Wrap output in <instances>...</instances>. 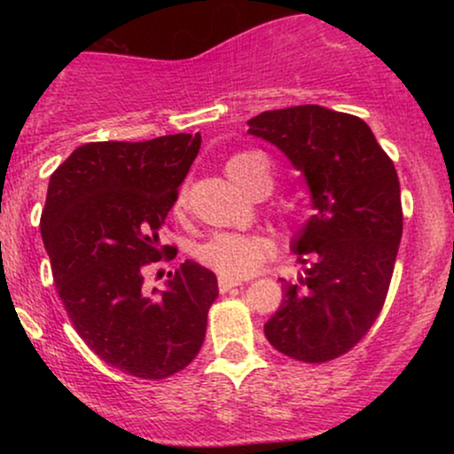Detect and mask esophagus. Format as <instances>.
I'll return each instance as SVG.
<instances>
[{
    "mask_svg": "<svg viewBox=\"0 0 454 454\" xmlns=\"http://www.w3.org/2000/svg\"><path fill=\"white\" fill-rule=\"evenodd\" d=\"M243 281L241 279H231V278H220V281H217V286H220V293L226 294L231 293L232 288H237V286H241Z\"/></svg>",
    "mask_w": 454,
    "mask_h": 454,
    "instance_id": "obj_1",
    "label": "esophagus"
}]
</instances>
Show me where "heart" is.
Returning <instances> with one entry per match:
<instances>
[{"label":"heart","mask_w":454,"mask_h":454,"mask_svg":"<svg viewBox=\"0 0 454 454\" xmlns=\"http://www.w3.org/2000/svg\"><path fill=\"white\" fill-rule=\"evenodd\" d=\"M226 175L247 194H269L273 187V166L258 151H243L226 161ZM185 192L175 198V211L185 207ZM269 254V243L258 234L217 232L198 245L196 258L207 269L215 270L220 278L243 279L254 275Z\"/></svg>","instance_id":"obj_1"}]
</instances>
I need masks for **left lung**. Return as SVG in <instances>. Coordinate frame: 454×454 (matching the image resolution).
Here are the masks:
<instances>
[{
    "mask_svg": "<svg viewBox=\"0 0 454 454\" xmlns=\"http://www.w3.org/2000/svg\"><path fill=\"white\" fill-rule=\"evenodd\" d=\"M247 123L305 175L316 209L293 241L303 275L281 279L284 301L264 335L296 361H333L367 335L387 301L403 232L397 170L354 114L305 104Z\"/></svg>",
    "mask_w": 454,
    "mask_h": 454,
    "instance_id": "obj_1",
    "label": "left lung"
}]
</instances>
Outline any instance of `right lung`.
Segmentation results:
<instances>
[{
  "label": "right lung",
  "instance_id": "add662e5",
  "mask_svg": "<svg viewBox=\"0 0 454 454\" xmlns=\"http://www.w3.org/2000/svg\"><path fill=\"white\" fill-rule=\"evenodd\" d=\"M200 134L87 143L51 175L40 232L59 299L104 363L143 380L181 372L200 352L217 278L185 260L166 290L143 293V269L175 252L160 243Z\"/></svg>",
  "mask_w": 454,
  "mask_h": 454
}]
</instances>
